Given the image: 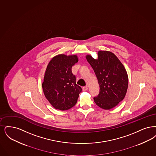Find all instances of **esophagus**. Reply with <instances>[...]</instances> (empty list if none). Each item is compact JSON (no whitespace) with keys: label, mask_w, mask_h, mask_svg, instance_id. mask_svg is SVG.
<instances>
[{"label":"esophagus","mask_w":156,"mask_h":156,"mask_svg":"<svg viewBox=\"0 0 156 156\" xmlns=\"http://www.w3.org/2000/svg\"><path fill=\"white\" fill-rule=\"evenodd\" d=\"M82 90H83V91H86V90H87V86H85V87H82Z\"/></svg>","instance_id":"esophagus-1"}]
</instances>
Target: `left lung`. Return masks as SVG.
Listing matches in <instances>:
<instances>
[{
	"mask_svg": "<svg viewBox=\"0 0 156 156\" xmlns=\"http://www.w3.org/2000/svg\"><path fill=\"white\" fill-rule=\"evenodd\" d=\"M87 59L100 87L99 94L94 98L95 103L105 110L112 108L124 99L127 91L128 79L124 66L117 56L108 51H99L98 59L90 55Z\"/></svg>",
	"mask_w": 156,
	"mask_h": 156,
	"instance_id": "obj_1",
	"label": "left lung"
}]
</instances>
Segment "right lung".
<instances>
[{
    "mask_svg": "<svg viewBox=\"0 0 156 156\" xmlns=\"http://www.w3.org/2000/svg\"><path fill=\"white\" fill-rule=\"evenodd\" d=\"M78 61L76 55H59L47 67L42 87L46 98L56 109L67 110L77 102L82 88L76 83L71 69Z\"/></svg>",
    "mask_w": 156,
    "mask_h": 156,
    "instance_id": "right-lung-1",
    "label": "right lung"
}]
</instances>
